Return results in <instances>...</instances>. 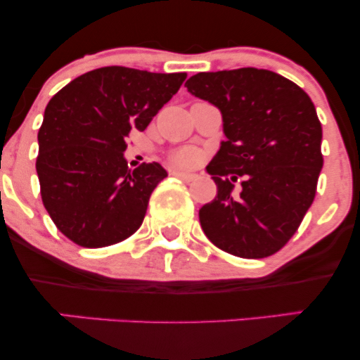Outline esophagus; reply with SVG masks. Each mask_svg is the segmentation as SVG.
<instances>
[{
  "mask_svg": "<svg viewBox=\"0 0 360 360\" xmlns=\"http://www.w3.org/2000/svg\"><path fill=\"white\" fill-rule=\"evenodd\" d=\"M172 176L179 177V179H183V181L196 179V174H193V172H184V171H172Z\"/></svg>",
  "mask_w": 360,
  "mask_h": 360,
  "instance_id": "esophagus-1",
  "label": "esophagus"
}]
</instances>
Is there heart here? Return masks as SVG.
<instances>
[{
	"label": "heart",
	"mask_w": 360,
	"mask_h": 360,
	"mask_svg": "<svg viewBox=\"0 0 360 360\" xmlns=\"http://www.w3.org/2000/svg\"><path fill=\"white\" fill-rule=\"evenodd\" d=\"M196 150H193V148H181V150L176 152L174 155V160L177 164H183V166H189V164H193L194 160H196Z\"/></svg>",
	"instance_id": "1"
}]
</instances>
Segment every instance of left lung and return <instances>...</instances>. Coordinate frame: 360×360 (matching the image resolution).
<instances>
[{"label": "left lung", "mask_w": 360, "mask_h": 360, "mask_svg": "<svg viewBox=\"0 0 360 360\" xmlns=\"http://www.w3.org/2000/svg\"><path fill=\"white\" fill-rule=\"evenodd\" d=\"M186 86L220 110L225 134L206 166L217 196L201 206V229L237 257L272 255L315 200L323 167L315 105L298 84L267 69L198 72ZM238 176L243 188L235 193Z\"/></svg>", "instance_id": "left-lung-1"}]
</instances>
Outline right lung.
<instances>
[{"instance_id": "right-lung-1", "label": "right lung", "mask_w": 360, "mask_h": 360, "mask_svg": "<svg viewBox=\"0 0 360 360\" xmlns=\"http://www.w3.org/2000/svg\"><path fill=\"white\" fill-rule=\"evenodd\" d=\"M184 79L186 72L110 65L76 77L49 101L35 164L40 194L57 229L77 245H111L142 225L167 172L157 162L128 167L125 139L131 128L146 130Z\"/></svg>"}]
</instances>
